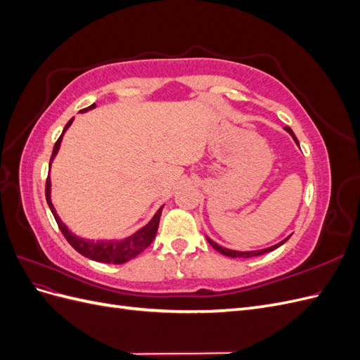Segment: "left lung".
<instances>
[{
    "label": "left lung",
    "mask_w": 360,
    "mask_h": 360,
    "mask_svg": "<svg viewBox=\"0 0 360 360\" xmlns=\"http://www.w3.org/2000/svg\"><path fill=\"white\" fill-rule=\"evenodd\" d=\"M285 130L287 132L292 136V139H294V143H296L297 146H299V141H297V138H296V135L292 134V130L290 129V127H285ZM291 236H288L287 238H284V240L282 242H279V243H276V245H274V246H270V248H264V249H258V250H246V252H242V250H233V249H228V248H222L221 245H217L216 242H213L212 238H209L207 237V242H209L217 252H221L222 255H226V257H231V258H250V257H258V255H263V254H267V252H271V250H275L276 248H279L281 245H284L288 238H290Z\"/></svg>",
    "instance_id": "left-lung-1"
}]
</instances>
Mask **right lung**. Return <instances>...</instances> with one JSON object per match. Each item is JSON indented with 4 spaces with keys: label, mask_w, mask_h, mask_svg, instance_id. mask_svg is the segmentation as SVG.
<instances>
[{
    "label": "right lung",
    "mask_w": 360,
    "mask_h": 360,
    "mask_svg": "<svg viewBox=\"0 0 360 360\" xmlns=\"http://www.w3.org/2000/svg\"><path fill=\"white\" fill-rule=\"evenodd\" d=\"M94 108H96V103L90 105L89 108H84V110H81L79 112H86L89 110H94ZM72 122H73V118L69 120V123L66 124V127H64L61 136L57 139L56 146H53L49 167H51L53 158L57 156L63 135L70 127ZM45 193H46V201H48L49 209H51L53 217H56V221L58 224V228L61 230L63 236L66 237V240L73 246V249H76L81 255L90 258L93 261H99V263H110V264H123V263H126V261L132 259L143 252V250L146 248H148L150 243L153 242V238L156 237L163 205L156 212L153 219H151L146 226L141 228V230H138L135 234L123 238V240H97V242H94V240H89V238H82V237L75 236L69 230V228L63 224V221L60 219V216L57 214L56 209H53L52 201H51V179H49V176L46 179Z\"/></svg>",
    "instance_id": "right-lung-1"
}]
</instances>
